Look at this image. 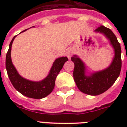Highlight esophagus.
<instances>
[{
	"label": "esophagus",
	"mask_w": 127,
	"mask_h": 127,
	"mask_svg": "<svg viewBox=\"0 0 127 127\" xmlns=\"http://www.w3.org/2000/svg\"><path fill=\"white\" fill-rule=\"evenodd\" d=\"M72 50L71 49H67L66 51V55L68 57V59H70L72 56Z\"/></svg>",
	"instance_id": "34e87169"
}]
</instances>
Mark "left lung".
I'll list each match as a JSON object with an SVG mask.
<instances>
[{"instance_id":"1","label":"left lung","mask_w":127,"mask_h":127,"mask_svg":"<svg viewBox=\"0 0 127 127\" xmlns=\"http://www.w3.org/2000/svg\"><path fill=\"white\" fill-rule=\"evenodd\" d=\"M94 32L103 35L114 49V57L110 65L100 71L90 73L87 71L84 63L76 55L71 57L74 64L73 76L76 84L82 92L90 95H97L107 90L119 77L122 64L120 43L112 31L101 26Z\"/></svg>"}]
</instances>
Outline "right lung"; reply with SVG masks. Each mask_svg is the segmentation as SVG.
<instances>
[{
    "mask_svg": "<svg viewBox=\"0 0 127 127\" xmlns=\"http://www.w3.org/2000/svg\"><path fill=\"white\" fill-rule=\"evenodd\" d=\"M26 30H24L22 32ZM16 37V35L11 41L6 57V68L9 79L15 89L25 96L33 99L45 97L52 92L54 89L56 78L63 67L64 64L68 61V58L66 57L57 58L54 61L47 77L42 80L36 82L26 79L19 74L11 59L12 45Z\"/></svg>",
    "mask_w": 127,
    "mask_h": 127,
    "instance_id": "right-lung-1",
    "label": "right lung"
}]
</instances>
